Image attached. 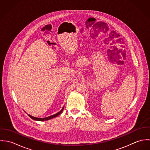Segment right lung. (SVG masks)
<instances>
[{
    "mask_svg": "<svg viewBox=\"0 0 150 150\" xmlns=\"http://www.w3.org/2000/svg\"><path fill=\"white\" fill-rule=\"evenodd\" d=\"M64 108V107L62 108V110H61L60 111H59V112H57V114H54V115H51V116H49V117H45V118H37V117H33V116H32V115H29V114H28V115H29V117L30 118H31L33 119V120L39 121H47V120H50V119H52V118H55V117L58 116V115L63 111Z\"/></svg>",
    "mask_w": 150,
    "mask_h": 150,
    "instance_id": "1",
    "label": "right lung"
}]
</instances>
